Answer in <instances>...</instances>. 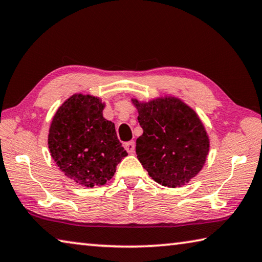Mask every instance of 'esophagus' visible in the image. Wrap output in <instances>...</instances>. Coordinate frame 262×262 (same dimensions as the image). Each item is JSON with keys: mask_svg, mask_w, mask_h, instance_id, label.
Masks as SVG:
<instances>
[{"mask_svg": "<svg viewBox=\"0 0 262 262\" xmlns=\"http://www.w3.org/2000/svg\"><path fill=\"white\" fill-rule=\"evenodd\" d=\"M125 149L128 151V154H134L135 152V142L134 141H130V142H127L125 143Z\"/></svg>", "mask_w": 262, "mask_h": 262, "instance_id": "34e87169", "label": "esophagus"}]
</instances>
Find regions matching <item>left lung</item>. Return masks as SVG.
<instances>
[{
  "label": "left lung",
  "instance_id": "left-lung-1",
  "mask_svg": "<svg viewBox=\"0 0 262 262\" xmlns=\"http://www.w3.org/2000/svg\"><path fill=\"white\" fill-rule=\"evenodd\" d=\"M143 129L136 155L148 174L165 187H183L199 174L210 148L198 113L173 96L148 101L132 98Z\"/></svg>",
  "mask_w": 262,
  "mask_h": 262
}]
</instances>
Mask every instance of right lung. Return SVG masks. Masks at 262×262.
<instances>
[{
    "mask_svg": "<svg viewBox=\"0 0 262 262\" xmlns=\"http://www.w3.org/2000/svg\"><path fill=\"white\" fill-rule=\"evenodd\" d=\"M99 97L75 94L64 100L52 119L48 149L66 177L84 187L105 185L127 151L115 126L103 117Z\"/></svg>",
    "mask_w": 262,
    "mask_h": 262,
    "instance_id": "obj_1",
    "label": "right lung"
}]
</instances>
